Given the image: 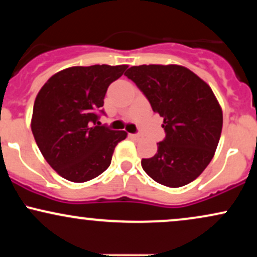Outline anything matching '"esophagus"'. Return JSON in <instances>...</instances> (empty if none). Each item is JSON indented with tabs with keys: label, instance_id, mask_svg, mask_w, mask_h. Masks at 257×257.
Wrapping results in <instances>:
<instances>
[{
	"label": "esophagus",
	"instance_id": "esophagus-1",
	"mask_svg": "<svg viewBox=\"0 0 257 257\" xmlns=\"http://www.w3.org/2000/svg\"><path fill=\"white\" fill-rule=\"evenodd\" d=\"M129 137H131L133 140H135V141L140 140V139H141V135L140 134H129Z\"/></svg>",
	"mask_w": 257,
	"mask_h": 257
}]
</instances>
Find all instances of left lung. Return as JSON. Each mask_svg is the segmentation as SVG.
Wrapping results in <instances>:
<instances>
[{
	"label": "left lung",
	"instance_id": "1",
	"mask_svg": "<svg viewBox=\"0 0 257 257\" xmlns=\"http://www.w3.org/2000/svg\"><path fill=\"white\" fill-rule=\"evenodd\" d=\"M124 75L164 119L166 138L153 157L143 158V169L168 187L192 182L213 159L222 131V111L211 88L179 65L132 66Z\"/></svg>",
	"mask_w": 257,
	"mask_h": 257
}]
</instances>
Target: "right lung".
<instances>
[{"mask_svg": "<svg viewBox=\"0 0 257 257\" xmlns=\"http://www.w3.org/2000/svg\"><path fill=\"white\" fill-rule=\"evenodd\" d=\"M126 65L73 66L55 73L38 91L31 131L48 164L64 179L85 182L111 164L124 131L100 125L108 85Z\"/></svg>", "mask_w": 257, "mask_h": 257, "instance_id": "right-lung-1", "label": "right lung"}]
</instances>
